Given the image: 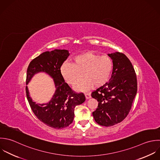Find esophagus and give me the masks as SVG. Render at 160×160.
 <instances>
[{"label":"esophagus","mask_w":160,"mask_h":160,"mask_svg":"<svg viewBox=\"0 0 160 160\" xmlns=\"http://www.w3.org/2000/svg\"><path fill=\"white\" fill-rule=\"evenodd\" d=\"M85 95L87 99H89L91 98V95L90 93H85Z\"/></svg>","instance_id":"34e87169"}]
</instances>
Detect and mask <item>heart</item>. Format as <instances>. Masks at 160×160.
<instances>
[{
    "label": "heart",
    "mask_w": 160,
    "mask_h": 160,
    "mask_svg": "<svg viewBox=\"0 0 160 160\" xmlns=\"http://www.w3.org/2000/svg\"><path fill=\"white\" fill-rule=\"evenodd\" d=\"M113 69V62L107 55H100L92 52H84L73 57L72 63L65 62L60 67V73L64 80L73 85L82 76L85 77L74 86L77 91L83 92L95 85L100 87L110 79Z\"/></svg>",
    "instance_id": "1"
}]
</instances>
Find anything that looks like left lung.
Returning a JSON list of instances; mask_svg holds the SVG:
<instances>
[{"label":"left lung","mask_w":160,"mask_h":160,"mask_svg":"<svg viewBox=\"0 0 160 160\" xmlns=\"http://www.w3.org/2000/svg\"><path fill=\"white\" fill-rule=\"evenodd\" d=\"M108 56L113 62L112 77L91 94L98 102V108L92 113L93 118L104 127L119 123L127 117L137 92V75L130 60L120 52Z\"/></svg>","instance_id":"left-lung-1"}]
</instances>
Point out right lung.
<instances>
[{"instance_id": "right-lung-1", "label": "right lung", "mask_w": 160, "mask_h": 160, "mask_svg": "<svg viewBox=\"0 0 160 160\" xmlns=\"http://www.w3.org/2000/svg\"><path fill=\"white\" fill-rule=\"evenodd\" d=\"M69 55L67 50L55 49L45 52L33 59L27 71L26 84L37 73L43 72L53 78L56 90L52 100L46 104H36L29 96L26 86V95L31 109L37 118L55 129L69 126L73 121L74 109L85 101L83 93H76L65 82L60 67Z\"/></svg>"}]
</instances>
